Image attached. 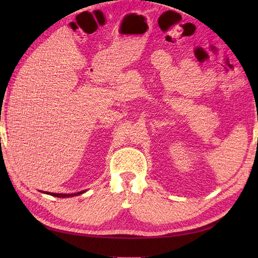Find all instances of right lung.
Here are the masks:
<instances>
[{"label": "right lung", "instance_id": "1", "mask_svg": "<svg viewBox=\"0 0 258 258\" xmlns=\"http://www.w3.org/2000/svg\"><path fill=\"white\" fill-rule=\"evenodd\" d=\"M86 190H82L79 192H74V194H56V192H48V191H45V194L50 195V196L53 197H58V198H69V197H74V196H79V195L84 194Z\"/></svg>", "mask_w": 258, "mask_h": 258}]
</instances>
